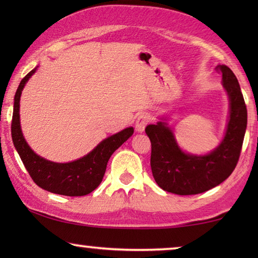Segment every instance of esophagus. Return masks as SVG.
Wrapping results in <instances>:
<instances>
[{"mask_svg":"<svg viewBox=\"0 0 258 258\" xmlns=\"http://www.w3.org/2000/svg\"><path fill=\"white\" fill-rule=\"evenodd\" d=\"M150 118L149 116L147 115V113H141V115L138 116L137 121H135V130L138 131V132H143L146 128V126L149 124Z\"/></svg>","mask_w":258,"mask_h":258,"instance_id":"obj_1","label":"esophagus"}]
</instances>
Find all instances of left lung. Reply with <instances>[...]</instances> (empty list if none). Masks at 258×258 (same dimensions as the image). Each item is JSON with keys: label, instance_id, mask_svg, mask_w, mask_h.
<instances>
[{"label": "left lung", "instance_id": "left-lung-1", "mask_svg": "<svg viewBox=\"0 0 258 258\" xmlns=\"http://www.w3.org/2000/svg\"><path fill=\"white\" fill-rule=\"evenodd\" d=\"M215 69L222 74V83L230 99L225 137L215 150L205 156L185 154L164 121L146 127L151 141L152 175L165 191L180 196L202 194L225 181L238 164L247 127L246 103L233 72L225 64Z\"/></svg>", "mask_w": 258, "mask_h": 258}]
</instances>
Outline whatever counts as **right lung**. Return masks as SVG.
I'll return each instance as SVG.
<instances>
[{"mask_svg": "<svg viewBox=\"0 0 258 258\" xmlns=\"http://www.w3.org/2000/svg\"><path fill=\"white\" fill-rule=\"evenodd\" d=\"M35 72L36 68H34L21 80L15 95L14 115L11 123L14 145L30 177L42 189L50 191L52 194L69 196V197L89 195L101 183L109 158L126 140L132 137L134 128L127 127L104 139L90 154L71 163H53L42 158L35 154L25 141L20 128L19 117L21 91Z\"/></svg>", "mask_w": 258, "mask_h": 258, "instance_id": "add662e5", "label": "right lung"}]
</instances>
